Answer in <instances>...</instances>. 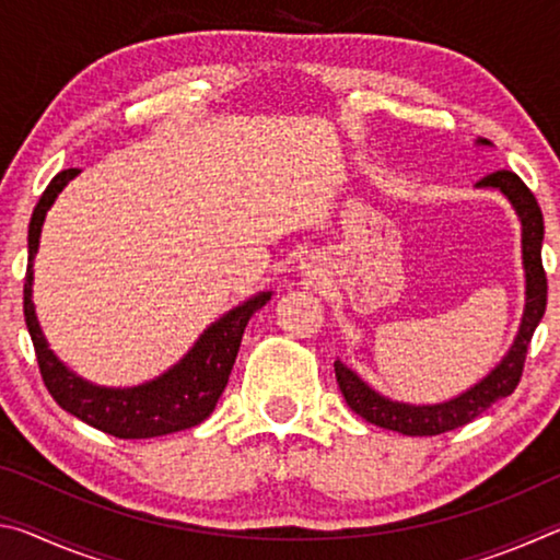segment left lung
I'll list each match as a JSON object with an SVG mask.
<instances>
[{"label":"left lung","instance_id":"1","mask_svg":"<svg viewBox=\"0 0 560 560\" xmlns=\"http://www.w3.org/2000/svg\"><path fill=\"white\" fill-rule=\"evenodd\" d=\"M481 145H489V140H479ZM477 187H497L509 197L514 210L524 226L521 242H524V269H526V311L524 320H521L518 336L514 346L506 353V358L491 371L485 381L477 383L471 390L462 393L450 402L442 405H405L393 402L387 397L377 395L373 387H368L360 377L346 368L340 360H336V381L340 393H343L350 410L363 417L377 428L410 434V438H432V434H442L450 430H457L462 424L471 422L479 417L487 407L494 405L501 397H506L516 390L524 373L526 350L538 320L544 318L546 299H548V281L541 261V242H544V214L538 207L536 197L524 185L516 173L511 170H497L481 177Z\"/></svg>","mask_w":560,"mask_h":560}]
</instances>
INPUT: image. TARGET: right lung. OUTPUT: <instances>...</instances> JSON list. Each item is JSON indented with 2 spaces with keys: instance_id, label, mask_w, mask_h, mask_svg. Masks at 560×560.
<instances>
[{
  "instance_id": "add662e5",
  "label": "right lung",
  "mask_w": 560,
  "mask_h": 560,
  "mask_svg": "<svg viewBox=\"0 0 560 560\" xmlns=\"http://www.w3.org/2000/svg\"><path fill=\"white\" fill-rule=\"evenodd\" d=\"M79 170L69 167L56 175L49 187L44 189L42 200L36 202L32 222H30V264H26L24 279V318L30 328L32 343L36 350V363H39L42 381L46 390L59 402L66 412L79 417L81 422L91 424L118 440H148L160 434H173L179 430H189L212 415L217 400L224 393L230 381L232 365L240 353V343L249 318L271 299V291H264L252 301L236 306L230 314L222 316L217 324L205 330L195 348L179 360V363L160 375L158 381L126 387V390H113V387H96L79 375H73L59 358H56L39 328L32 303V261L39 249V236L44 217L54 205L56 195L63 185L75 177Z\"/></svg>"
}]
</instances>
